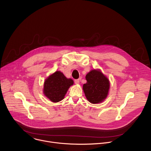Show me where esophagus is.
I'll return each mask as SVG.
<instances>
[{"instance_id":"1","label":"esophagus","mask_w":151,"mask_h":151,"mask_svg":"<svg viewBox=\"0 0 151 151\" xmlns=\"http://www.w3.org/2000/svg\"><path fill=\"white\" fill-rule=\"evenodd\" d=\"M75 83L76 84L79 83V79H75Z\"/></svg>"}]
</instances>
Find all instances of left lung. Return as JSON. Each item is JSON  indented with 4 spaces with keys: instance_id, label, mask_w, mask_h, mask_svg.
<instances>
[{
    "instance_id": "8db88e82",
    "label": "left lung",
    "mask_w": 151,
    "mask_h": 151,
    "mask_svg": "<svg viewBox=\"0 0 151 151\" xmlns=\"http://www.w3.org/2000/svg\"><path fill=\"white\" fill-rule=\"evenodd\" d=\"M87 82L83 90L87 100L91 103H99L104 100L109 90V81L100 70H93L85 76Z\"/></svg>"
}]
</instances>
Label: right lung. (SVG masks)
Returning <instances> with one entry per match:
<instances>
[{"mask_svg": "<svg viewBox=\"0 0 151 151\" xmlns=\"http://www.w3.org/2000/svg\"><path fill=\"white\" fill-rule=\"evenodd\" d=\"M73 81L68 79L63 73L57 71L50 75L44 82V93L52 102H58L64 99Z\"/></svg>", "mask_w": 151, "mask_h": 151, "instance_id": "right-lung-1", "label": "right lung"}]
</instances>
